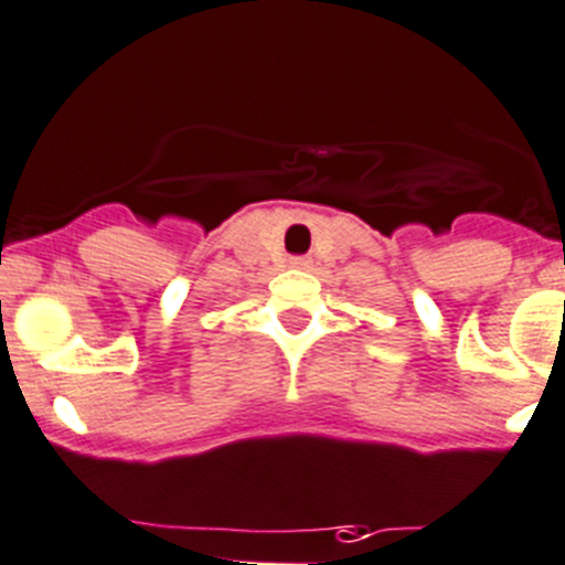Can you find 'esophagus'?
<instances>
[{"label": "esophagus", "instance_id": "esophagus-1", "mask_svg": "<svg viewBox=\"0 0 565 565\" xmlns=\"http://www.w3.org/2000/svg\"><path fill=\"white\" fill-rule=\"evenodd\" d=\"M294 266H297V268H310V260H308V257H297V260H294Z\"/></svg>", "mask_w": 565, "mask_h": 565}]
</instances>
